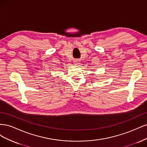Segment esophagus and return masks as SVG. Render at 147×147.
<instances>
[{"label": "esophagus", "mask_w": 147, "mask_h": 147, "mask_svg": "<svg viewBox=\"0 0 147 147\" xmlns=\"http://www.w3.org/2000/svg\"><path fill=\"white\" fill-rule=\"evenodd\" d=\"M78 61H75V64H78Z\"/></svg>", "instance_id": "esophagus-1"}]
</instances>
